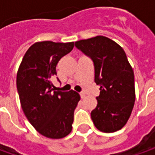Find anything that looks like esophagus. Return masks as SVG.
I'll return each mask as SVG.
<instances>
[{"instance_id":"esophagus-1","label":"esophagus","mask_w":155,"mask_h":155,"mask_svg":"<svg viewBox=\"0 0 155 155\" xmlns=\"http://www.w3.org/2000/svg\"><path fill=\"white\" fill-rule=\"evenodd\" d=\"M80 97L81 98H84V97H86V95H85L84 93H80Z\"/></svg>"}]
</instances>
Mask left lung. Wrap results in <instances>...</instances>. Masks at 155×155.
I'll use <instances>...</instances> for the list:
<instances>
[{
    "instance_id": "obj_1",
    "label": "left lung",
    "mask_w": 155,
    "mask_h": 155,
    "mask_svg": "<svg viewBox=\"0 0 155 155\" xmlns=\"http://www.w3.org/2000/svg\"><path fill=\"white\" fill-rule=\"evenodd\" d=\"M75 45L91 58L95 83L100 85L97 105L91 114L94 125L104 133L120 130L128 122L135 101L134 71L125 51L104 36L76 41Z\"/></svg>"
}]
</instances>
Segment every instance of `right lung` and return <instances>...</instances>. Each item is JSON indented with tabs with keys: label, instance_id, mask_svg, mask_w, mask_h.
Instances as JSON below:
<instances>
[{
	"label": "right lung",
	"instance_id": "add662e5",
	"mask_svg": "<svg viewBox=\"0 0 155 155\" xmlns=\"http://www.w3.org/2000/svg\"><path fill=\"white\" fill-rule=\"evenodd\" d=\"M74 47V42H36L29 47L17 72V90L25 116L39 134L61 139L72 129L80 96L74 91H55L51 78L57 64Z\"/></svg>",
	"mask_w": 155,
	"mask_h": 155
}]
</instances>
